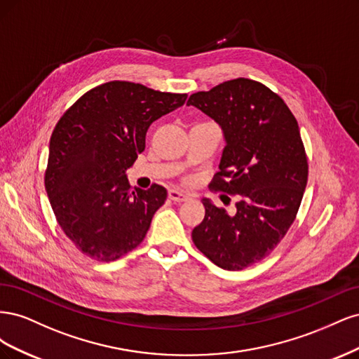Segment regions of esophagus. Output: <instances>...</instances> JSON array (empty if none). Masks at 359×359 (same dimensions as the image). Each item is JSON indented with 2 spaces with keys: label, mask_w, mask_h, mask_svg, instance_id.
Masks as SVG:
<instances>
[{
  "label": "esophagus",
  "mask_w": 359,
  "mask_h": 359,
  "mask_svg": "<svg viewBox=\"0 0 359 359\" xmlns=\"http://www.w3.org/2000/svg\"><path fill=\"white\" fill-rule=\"evenodd\" d=\"M169 198L173 202H184V201L189 199V194L181 191V190H177V189H170L169 190Z\"/></svg>",
  "instance_id": "obj_1"
}]
</instances>
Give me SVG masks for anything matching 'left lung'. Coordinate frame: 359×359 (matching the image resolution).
Instances as JSON below:
<instances>
[{
  "label": "left lung",
  "mask_w": 359,
  "mask_h": 359,
  "mask_svg": "<svg viewBox=\"0 0 359 359\" xmlns=\"http://www.w3.org/2000/svg\"><path fill=\"white\" fill-rule=\"evenodd\" d=\"M187 104L220 126L224 148L211 186L238 196L233 212L202 199L193 243L217 266L240 271L273 252L295 220L309 175L299 127L276 93L245 78L194 93Z\"/></svg>",
  "instance_id": "8db88e82"
}]
</instances>
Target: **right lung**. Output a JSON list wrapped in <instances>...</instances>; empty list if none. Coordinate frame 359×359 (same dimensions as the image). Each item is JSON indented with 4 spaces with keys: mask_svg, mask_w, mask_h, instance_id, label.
<instances>
[{
    "mask_svg": "<svg viewBox=\"0 0 359 359\" xmlns=\"http://www.w3.org/2000/svg\"><path fill=\"white\" fill-rule=\"evenodd\" d=\"M186 99L112 81L85 93L61 116L50 136L45 187L61 229L83 255L111 262L144 241L168 190L158 184L132 189L126 170L145 149L149 126Z\"/></svg>",
    "mask_w": 359,
    "mask_h": 359,
    "instance_id": "add662e5",
    "label": "right lung"
}]
</instances>
